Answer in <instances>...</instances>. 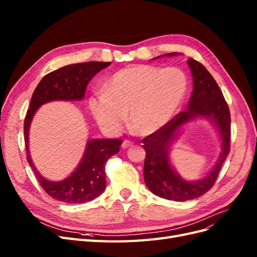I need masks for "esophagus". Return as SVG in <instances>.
Returning <instances> with one entry per match:
<instances>
[{
    "label": "esophagus",
    "instance_id": "esophagus-1",
    "mask_svg": "<svg viewBox=\"0 0 257 257\" xmlns=\"http://www.w3.org/2000/svg\"><path fill=\"white\" fill-rule=\"evenodd\" d=\"M131 146H133V143L127 141V139L122 143V148H123V149H127V148H130Z\"/></svg>",
    "mask_w": 257,
    "mask_h": 257
}]
</instances>
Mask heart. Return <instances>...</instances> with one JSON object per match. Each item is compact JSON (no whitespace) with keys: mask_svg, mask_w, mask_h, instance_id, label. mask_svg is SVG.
<instances>
[{"mask_svg":"<svg viewBox=\"0 0 257 257\" xmlns=\"http://www.w3.org/2000/svg\"><path fill=\"white\" fill-rule=\"evenodd\" d=\"M189 81L178 67L133 65L112 74L89 99L98 126L109 135L120 133L127 118L141 135L164 128L182 106Z\"/></svg>","mask_w":257,"mask_h":257,"instance_id":"b5f03b06","label":"heart"}]
</instances>
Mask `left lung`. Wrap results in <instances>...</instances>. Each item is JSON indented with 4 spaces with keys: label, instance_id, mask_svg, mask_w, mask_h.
Wrapping results in <instances>:
<instances>
[{
    "label": "left lung",
    "instance_id": "obj_1",
    "mask_svg": "<svg viewBox=\"0 0 257 257\" xmlns=\"http://www.w3.org/2000/svg\"><path fill=\"white\" fill-rule=\"evenodd\" d=\"M180 54L166 53L153 60ZM188 64L193 78V91L188 109L178 113L158 133L143 139L147 153L144 165L146 185L157 196L176 201L197 198L211 189L229 153L230 113L219 85L199 62L189 59ZM197 119H206L216 128L221 142V152L215 166L206 176L197 181H186L175 170L170 152L184 127L190 121Z\"/></svg>",
    "mask_w": 257,
    "mask_h": 257
}]
</instances>
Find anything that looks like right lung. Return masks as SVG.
I'll return each mask as SVG.
<instances>
[{
	"label": "right lung",
	"instance_id": "add662e5",
	"mask_svg": "<svg viewBox=\"0 0 257 257\" xmlns=\"http://www.w3.org/2000/svg\"><path fill=\"white\" fill-rule=\"evenodd\" d=\"M110 62L90 61L69 64L46 75L37 84L25 120L27 160L43 190L52 198L66 204H82L99 196L106 188L105 163L119 152L121 139L89 138L78 165L63 180L51 181L38 172L30 153V127L40 108L54 100L79 102L90 80Z\"/></svg>",
	"mask_w": 257,
	"mask_h": 257
}]
</instances>
